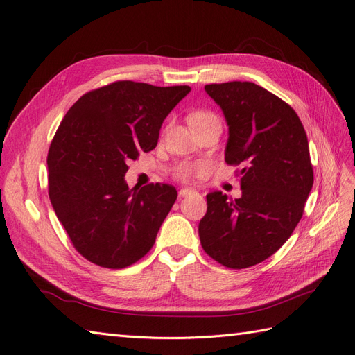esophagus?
<instances>
[{"label":"esophagus","instance_id":"1","mask_svg":"<svg viewBox=\"0 0 355 355\" xmlns=\"http://www.w3.org/2000/svg\"><path fill=\"white\" fill-rule=\"evenodd\" d=\"M191 194H196V189H191V188H182L179 191V197H187Z\"/></svg>","mask_w":355,"mask_h":355}]
</instances>
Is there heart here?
Masks as SVG:
<instances>
[{
    "mask_svg": "<svg viewBox=\"0 0 355 355\" xmlns=\"http://www.w3.org/2000/svg\"><path fill=\"white\" fill-rule=\"evenodd\" d=\"M211 118H216L213 114L207 111H197L189 115V123L194 125L197 123L211 120ZM209 170V164L204 163V161H185V163H180L175 168V176L180 180H191L197 176H201Z\"/></svg>",
    "mask_w": 355,
    "mask_h": 355,
    "instance_id": "b5f03b06",
    "label": "heart"
}]
</instances>
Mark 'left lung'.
<instances>
[{"instance_id":"1","label":"left lung","mask_w":355,"mask_h":355,"mask_svg":"<svg viewBox=\"0 0 355 355\" xmlns=\"http://www.w3.org/2000/svg\"><path fill=\"white\" fill-rule=\"evenodd\" d=\"M230 127L225 161L237 170L243 196L207 194L198 235L204 252L231 270L272 256L304 214L314 184L305 128L295 110L249 81L207 84Z\"/></svg>"}]
</instances>
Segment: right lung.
<instances>
[{"mask_svg":"<svg viewBox=\"0 0 355 355\" xmlns=\"http://www.w3.org/2000/svg\"><path fill=\"white\" fill-rule=\"evenodd\" d=\"M189 85L115 81L83 94L63 118L49 155V197L77 252L121 270L151 250L178 198L175 187L128 189L127 163L157 146Z\"/></svg>","mask_w":355,"mask_h":355,"instance_id":"obj_1","label":"right lung"}]
</instances>
